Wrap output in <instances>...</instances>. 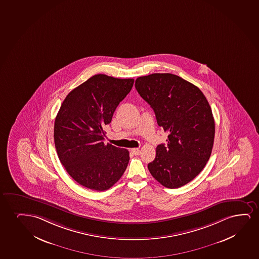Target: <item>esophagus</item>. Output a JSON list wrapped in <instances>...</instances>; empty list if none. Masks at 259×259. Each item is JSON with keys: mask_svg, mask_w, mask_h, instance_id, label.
Wrapping results in <instances>:
<instances>
[{"mask_svg": "<svg viewBox=\"0 0 259 259\" xmlns=\"http://www.w3.org/2000/svg\"><path fill=\"white\" fill-rule=\"evenodd\" d=\"M131 152L135 155H139L141 153V150L139 148H132Z\"/></svg>", "mask_w": 259, "mask_h": 259, "instance_id": "obj_1", "label": "esophagus"}]
</instances>
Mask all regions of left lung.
<instances>
[{
	"label": "left lung",
	"mask_w": 259,
	"mask_h": 259,
	"mask_svg": "<svg viewBox=\"0 0 259 259\" xmlns=\"http://www.w3.org/2000/svg\"><path fill=\"white\" fill-rule=\"evenodd\" d=\"M135 88L168 134L148 170L165 187L179 188L201 172L212 153L215 124L208 101L197 86L176 74L141 76Z\"/></svg>",
	"instance_id": "1"
}]
</instances>
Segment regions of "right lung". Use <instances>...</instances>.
I'll list each match as a JSON object with an SVG mask.
<instances>
[{"mask_svg": "<svg viewBox=\"0 0 259 259\" xmlns=\"http://www.w3.org/2000/svg\"><path fill=\"white\" fill-rule=\"evenodd\" d=\"M134 79L96 74L67 95L54 122L58 157L78 184L98 192L111 188L129 162L127 149L105 144V125L131 91Z\"/></svg>", "mask_w": 259, "mask_h": 259, "instance_id": "obj_1", "label": "right lung"}]
</instances>
